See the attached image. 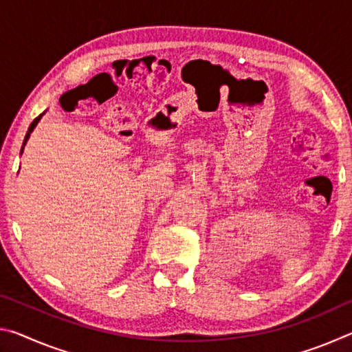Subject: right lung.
<instances>
[{
	"label": "right lung",
	"instance_id": "obj_1",
	"mask_svg": "<svg viewBox=\"0 0 352 352\" xmlns=\"http://www.w3.org/2000/svg\"><path fill=\"white\" fill-rule=\"evenodd\" d=\"M41 116H43V113H41V115L40 116H37V118H35L34 119V121H32V124H31V126H29V129H28V133H26V136H25V142H23V146H25L26 144V141L29 140V136H31V133H32V130L35 129V126H37V124H38V121H40V118ZM21 152H23V147H21Z\"/></svg>",
	"mask_w": 352,
	"mask_h": 352
}]
</instances>
